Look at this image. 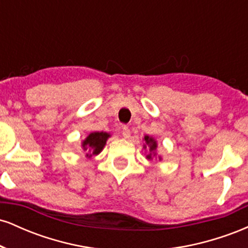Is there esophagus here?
Segmentation results:
<instances>
[{
	"mask_svg": "<svg viewBox=\"0 0 248 248\" xmlns=\"http://www.w3.org/2000/svg\"><path fill=\"white\" fill-rule=\"evenodd\" d=\"M122 136H124V139H128L130 136V129L128 127L124 126L122 128Z\"/></svg>",
	"mask_w": 248,
	"mask_h": 248,
	"instance_id": "obj_1",
	"label": "esophagus"
}]
</instances>
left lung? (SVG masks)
Returning a JSON list of instances; mask_svg holds the SVG:
<instances>
[{
	"label": "left lung",
	"instance_id": "left-lung-1",
	"mask_svg": "<svg viewBox=\"0 0 248 248\" xmlns=\"http://www.w3.org/2000/svg\"><path fill=\"white\" fill-rule=\"evenodd\" d=\"M144 141H146V144H143L144 149H148V160H153L154 156H156V148H157V143H156L155 139L150 138V136L146 135L144 136ZM158 158L161 160V157L158 156Z\"/></svg>",
	"mask_w": 248,
	"mask_h": 248
}]
</instances>
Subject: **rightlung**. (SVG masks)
<instances>
[{"label": "right lung", "mask_w": 248, "mask_h": 248, "mask_svg": "<svg viewBox=\"0 0 248 248\" xmlns=\"http://www.w3.org/2000/svg\"><path fill=\"white\" fill-rule=\"evenodd\" d=\"M109 134L106 132H93L81 142V147L84 150H87V157H92L93 155H98L104 149Z\"/></svg>", "instance_id": "right-lung-1"}]
</instances>
